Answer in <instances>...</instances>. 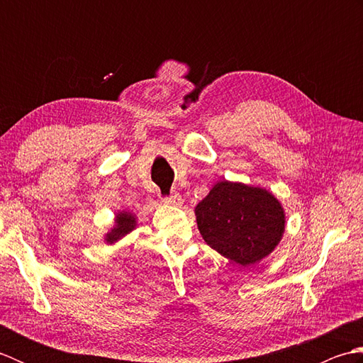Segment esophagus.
<instances>
[{"label":"esophagus","instance_id":"obj_1","mask_svg":"<svg viewBox=\"0 0 363 363\" xmlns=\"http://www.w3.org/2000/svg\"><path fill=\"white\" fill-rule=\"evenodd\" d=\"M162 196V199H164V201L167 203V204H173V206H181L182 204V198L177 195V194H172V195H160Z\"/></svg>","mask_w":363,"mask_h":363}]
</instances>
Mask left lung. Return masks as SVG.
I'll return each mask as SVG.
<instances>
[{"label":"left lung","mask_w":363,"mask_h":363,"mask_svg":"<svg viewBox=\"0 0 363 363\" xmlns=\"http://www.w3.org/2000/svg\"><path fill=\"white\" fill-rule=\"evenodd\" d=\"M195 213L206 243L243 267L268 256L284 234L279 201L267 190L245 184L218 182Z\"/></svg>","instance_id":"8db88e82"}]
</instances>
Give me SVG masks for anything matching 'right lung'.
Masks as SVG:
<instances>
[{"label":"right lung","instance_id":"obj_1","mask_svg":"<svg viewBox=\"0 0 363 363\" xmlns=\"http://www.w3.org/2000/svg\"><path fill=\"white\" fill-rule=\"evenodd\" d=\"M134 226H135V218H134L130 213L123 212V213L118 215L117 226H115V228L111 230V233L107 234L106 240L109 242V243L117 242V240H120L121 237H125L128 233H130V230L134 229Z\"/></svg>","mask_w":363,"mask_h":363}]
</instances>
